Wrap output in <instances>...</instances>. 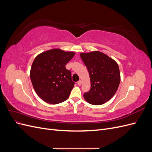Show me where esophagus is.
I'll use <instances>...</instances> for the list:
<instances>
[{
	"instance_id": "34e87169",
	"label": "esophagus",
	"mask_w": 152,
	"mask_h": 152,
	"mask_svg": "<svg viewBox=\"0 0 152 152\" xmlns=\"http://www.w3.org/2000/svg\"><path fill=\"white\" fill-rule=\"evenodd\" d=\"M77 84H78V86H81V84H82V80H79V81H78L77 82Z\"/></svg>"
}]
</instances>
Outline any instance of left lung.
I'll list each match as a JSON object with an SVG mask.
<instances>
[{
    "mask_svg": "<svg viewBox=\"0 0 152 152\" xmlns=\"http://www.w3.org/2000/svg\"><path fill=\"white\" fill-rule=\"evenodd\" d=\"M80 58L88 70L91 89L84 94L87 102L100 105L107 102L117 92L121 74L117 62L99 51L80 53Z\"/></svg>",
    "mask_w": 152,
    "mask_h": 152,
    "instance_id": "1",
    "label": "left lung"
}]
</instances>
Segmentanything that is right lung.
I'll use <instances>...</instances> for the list:
<instances>
[{
  "label": "right lung",
  "mask_w": 152,
  "mask_h": 152,
  "mask_svg": "<svg viewBox=\"0 0 152 152\" xmlns=\"http://www.w3.org/2000/svg\"><path fill=\"white\" fill-rule=\"evenodd\" d=\"M75 53L53 49L39 54L31 67L30 76L35 93L45 102L52 104L66 101L75 82L65 67Z\"/></svg>",
  "instance_id": "right-lung-1"
}]
</instances>
